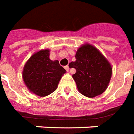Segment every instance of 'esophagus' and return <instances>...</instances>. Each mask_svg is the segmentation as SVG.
Instances as JSON below:
<instances>
[{"label": "esophagus", "instance_id": "1", "mask_svg": "<svg viewBox=\"0 0 134 134\" xmlns=\"http://www.w3.org/2000/svg\"><path fill=\"white\" fill-rule=\"evenodd\" d=\"M64 68H65V69L66 70V71H69V65H66V66H65V67H64Z\"/></svg>", "mask_w": 134, "mask_h": 134}]
</instances>
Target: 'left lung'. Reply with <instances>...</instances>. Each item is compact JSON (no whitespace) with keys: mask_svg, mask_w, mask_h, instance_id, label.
I'll return each instance as SVG.
<instances>
[{"mask_svg":"<svg viewBox=\"0 0 134 134\" xmlns=\"http://www.w3.org/2000/svg\"><path fill=\"white\" fill-rule=\"evenodd\" d=\"M69 66L76 71L72 76L79 92L83 95L92 98L106 90L112 76V67L93 45L85 44L79 47L76 53V61L70 63Z\"/></svg>","mask_w":134,"mask_h":134,"instance_id":"8db88e82","label":"left lung"}]
</instances>
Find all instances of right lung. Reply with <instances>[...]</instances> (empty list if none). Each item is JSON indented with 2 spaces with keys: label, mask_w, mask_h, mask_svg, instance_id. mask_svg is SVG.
<instances>
[{
  "label": "right lung",
  "mask_w": 134,
  "mask_h": 134,
  "mask_svg": "<svg viewBox=\"0 0 134 134\" xmlns=\"http://www.w3.org/2000/svg\"><path fill=\"white\" fill-rule=\"evenodd\" d=\"M50 50H42L33 54L24 67V84L31 92L45 97L57 89L65 70L58 60H51Z\"/></svg>",
  "instance_id": "right-lung-1"
}]
</instances>
